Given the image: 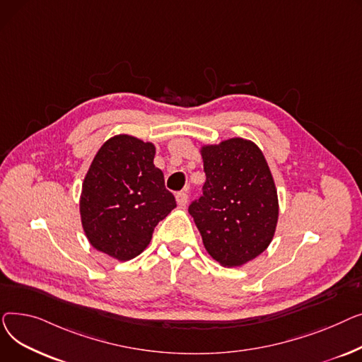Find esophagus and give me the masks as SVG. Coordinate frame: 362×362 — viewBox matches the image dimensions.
Masks as SVG:
<instances>
[{
  "instance_id": "esophagus-1",
  "label": "esophagus",
  "mask_w": 362,
  "mask_h": 362,
  "mask_svg": "<svg viewBox=\"0 0 362 362\" xmlns=\"http://www.w3.org/2000/svg\"><path fill=\"white\" fill-rule=\"evenodd\" d=\"M177 203L181 206V207H184L185 204H187V200H188V194L185 193V191H180V193H177Z\"/></svg>"
}]
</instances>
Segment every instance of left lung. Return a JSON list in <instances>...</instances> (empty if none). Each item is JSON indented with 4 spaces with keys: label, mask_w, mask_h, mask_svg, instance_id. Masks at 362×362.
I'll list each match as a JSON object with an SVG mask.
<instances>
[{
    "label": "left lung",
    "mask_w": 362,
    "mask_h": 362,
    "mask_svg": "<svg viewBox=\"0 0 362 362\" xmlns=\"http://www.w3.org/2000/svg\"><path fill=\"white\" fill-rule=\"evenodd\" d=\"M206 182L189 215L210 257L225 267L254 260L270 245L279 219L274 180L262 148L233 137L200 147Z\"/></svg>",
    "instance_id": "8db88e82"
}]
</instances>
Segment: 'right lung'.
I'll return each mask as SVG.
<instances>
[{"label":"right lung","instance_id":"right-lung-1","mask_svg":"<svg viewBox=\"0 0 362 362\" xmlns=\"http://www.w3.org/2000/svg\"><path fill=\"white\" fill-rule=\"evenodd\" d=\"M155 153L152 141L117 134L100 146L84 177L78 203L84 235L118 262L143 252L155 226L177 207Z\"/></svg>","mask_w":362,"mask_h":362}]
</instances>
